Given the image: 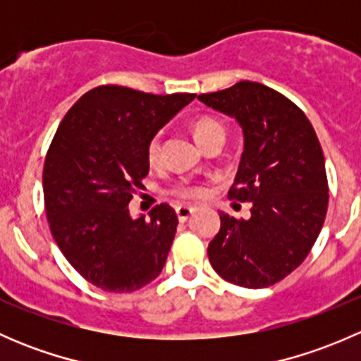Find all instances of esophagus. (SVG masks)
Segmentation results:
<instances>
[{"instance_id":"1","label":"esophagus","mask_w":361,"mask_h":361,"mask_svg":"<svg viewBox=\"0 0 361 361\" xmlns=\"http://www.w3.org/2000/svg\"><path fill=\"white\" fill-rule=\"evenodd\" d=\"M195 211V206H192V204H180V206H176V214H178V220L180 221H187L188 216H190L192 213Z\"/></svg>"}]
</instances>
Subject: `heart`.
I'll list each match as a JSON object with an SVG mask.
<instances>
[{
  "instance_id": "b5f03b06",
  "label": "heart",
  "mask_w": 361,
  "mask_h": 361,
  "mask_svg": "<svg viewBox=\"0 0 361 361\" xmlns=\"http://www.w3.org/2000/svg\"><path fill=\"white\" fill-rule=\"evenodd\" d=\"M218 133L225 134L224 123H220L218 120L211 118V116H204V118L197 120V123H195V127H194V136H195V140H197V143L199 141L206 140V137L213 136V134H218ZM160 154H162V136H160V134H155V136L150 140V143H148V150H147L148 160H150L152 164L159 162ZM178 192H180L181 195H202L204 188L199 187V185L183 183V185H180Z\"/></svg>"
}]
</instances>
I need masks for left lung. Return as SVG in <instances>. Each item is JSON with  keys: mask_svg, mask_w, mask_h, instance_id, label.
<instances>
[{"mask_svg": "<svg viewBox=\"0 0 361 361\" xmlns=\"http://www.w3.org/2000/svg\"><path fill=\"white\" fill-rule=\"evenodd\" d=\"M197 99L241 127L228 197L251 204L248 220L220 213L207 257L225 281L267 288L305 260L322 231L329 207L323 150L300 108L262 83L245 80Z\"/></svg>", "mask_w": 361, "mask_h": 361, "instance_id": "left-lung-1", "label": "left lung"}]
</instances>
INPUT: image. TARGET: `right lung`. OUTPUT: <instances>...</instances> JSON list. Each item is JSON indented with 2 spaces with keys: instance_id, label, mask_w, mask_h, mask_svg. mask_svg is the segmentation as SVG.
Here are the masks:
<instances>
[{
  "instance_id": "1",
  "label": "right lung",
  "mask_w": 361,
  "mask_h": 361,
  "mask_svg": "<svg viewBox=\"0 0 361 361\" xmlns=\"http://www.w3.org/2000/svg\"><path fill=\"white\" fill-rule=\"evenodd\" d=\"M194 97L96 87L57 127L43 167L47 218L66 260L97 288L136 292L162 272L176 213L160 204L133 218L129 202L150 171V140Z\"/></svg>"
}]
</instances>
